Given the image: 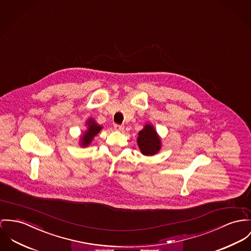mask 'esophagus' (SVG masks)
<instances>
[{
	"label": "esophagus",
	"mask_w": 251,
	"mask_h": 251,
	"mask_svg": "<svg viewBox=\"0 0 251 251\" xmlns=\"http://www.w3.org/2000/svg\"><path fill=\"white\" fill-rule=\"evenodd\" d=\"M115 129L116 131H123L124 130V126L123 125H119V124H116L115 125Z\"/></svg>",
	"instance_id": "1"
}]
</instances>
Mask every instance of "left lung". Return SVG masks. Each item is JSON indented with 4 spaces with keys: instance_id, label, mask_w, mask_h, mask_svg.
I'll use <instances>...</instances> for the list:
<instances>
[{
    "instance_id": "obj_1",
    "label": "left lung",
    "mask_w": 251,
    "mask_h": 251,
    "mask_svg": "<svg viewBox=\"0 0 251 251\" xmlns=\"http://www.w3.org/2000/svg\"><path fill=\"white\" fill-rule=\"evenodd\" d=\"M137 144L141 153L147 155L156 154L160 149V140L151 125H146L138 133Z\"/></svg>"
}]
</instances>
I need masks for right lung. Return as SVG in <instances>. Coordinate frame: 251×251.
I'll list each match as a JSON object with an SVG mask.
<instances>
[{"label": "right lung", "mask_w": 251, "mask_h": 251, "mask_svg": "<svg viewBox=\"0 0 251 251\" xmlns=\"http://www.w3.org/2000/svg\"><path fill=\"white\" fill-rule=\"evenodd\" d=\"M88 124H89V129L88 131L85 133V135L82 136V145L83 146H87L91 143V141L93 140L94 136L99 133V131L101 130V127L98 126L97 123L93 120V119H90L88 121Z\"/></svg>", "instance_id": "obj_1"}]
</instances>
